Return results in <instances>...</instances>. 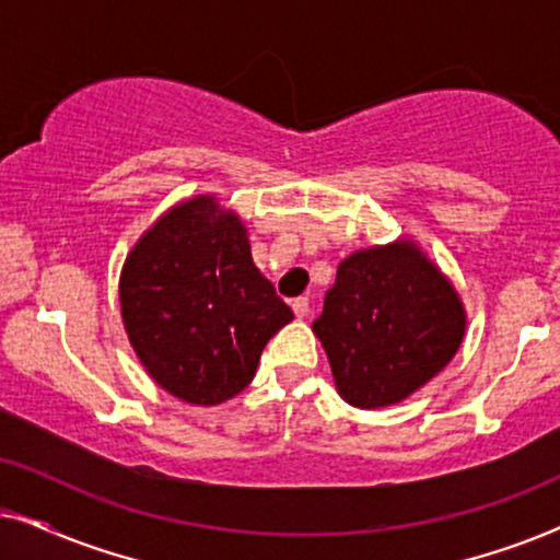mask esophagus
<instances>
[{
	"label": "esophagus",
	"mask_w": 560,
	"mask_h": 560,
	"mask_svg": "<svg viewBox=\"0 0 560 560\" xmlns=\"http://www.w3.org/2000/svg\"><path fill=\"white\" fill-rule=\"evenodd\" d=\"M308 298H295V301H293V313H295V316L298 318H305V316H308Z\"/></svg>",
	"instance_id": "obj_1"
}]
</instances>
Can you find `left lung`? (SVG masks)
I'll return each instance as SVG.
<instances>
[{
    "instance_id": "1",
    "label": "left lung",
    "mask_w": 560,
    "mask_h": 560,
    "mask_svg": "<svg viewBox=\"0 0 560 560\" xmlns=\"http://www.w3.org/2000/svg\"><path fill=\"white\" fill-rule=\"evenodd\" d=\"M464 331L454 282L412 240L351 252L313 320L336 393L362 410L408 400L454 359Z\"/></svg>"
}]
</instances>
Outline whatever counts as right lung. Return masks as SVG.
Segmentation results:
<instances>
[{
    "label": "right lung",
    "mask_w": 560,
    "mask_h": 560,
    "mask_svg": "<svg viewBox=\"0 0 560 560\" xmlns=\"http://www.w3.org/2000/svg\"><path fill=\"white\" fill-rule=\"evenodd\" d=\"M119 305L144 370L190 405L240 395L265 343L293 320L252 262L247 226L213 194L175 203L137 240Z\"/></svg>",
    "instance_id": "add662e5"
}]
</instances>
